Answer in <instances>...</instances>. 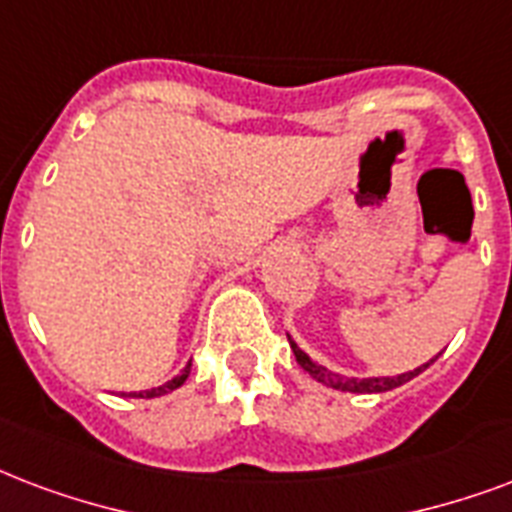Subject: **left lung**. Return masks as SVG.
<instances>
[{"label": "left lung", "mask_w": 512, "mask_h": 512, "mask_svg": "<svg viewBox=\"0 0 512 512\" xmlns=\"http://www.w3.org/2000/svg\"><path fill=\"white\" fill-rule=\"evenodd\" d=\"M292 351H295V360L303 370H306L308 376L317 378L319 384L333 386V389H341V392H357V395H373V392H389V389H397V386H403L405 381H411L421 373V370H427V365H421V368L411 370V373H400V376H389V378H349V376H338L333 370H327L325 365H319L308 357L306 351L300 349L298 343L290 341Z\"/></svg>", "instance_id": "1"}]
</instances>
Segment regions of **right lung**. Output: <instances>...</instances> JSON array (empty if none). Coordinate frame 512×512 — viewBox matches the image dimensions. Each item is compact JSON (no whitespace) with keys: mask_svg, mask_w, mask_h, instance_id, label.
Here are the masks:
<instances>
[{"mask_svg":"<svg viewBox=\"0 0 512 512\" xmlns=\"http://www.w3.org/2000/svg\"><path fill=\"white\" fill-rule=\"evenodd\" d=\"M187 373H190V362H187V368L182 370V373H179L177 378H171V381H166V384H163V386H155V389H147V392H139V395H136V392H134V395H131V397H161V395H166V392H174L177 386L185 384Z\"/></svg>","mask_w":512,"mask_h":512,"instance_id":"1","label":"right lung"}]
</instances>
